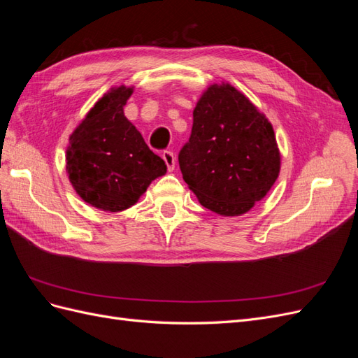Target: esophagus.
<instances>
[{"instance_id":"obj_1","label":"esophagus","mask_w":358,"mask_h":358,"mask_svg":"<svg viewBox=\"0 0 358 358\" xmlns=\"http://www.w3.org/2000/svg\"><path fill=\"white\" fill-rule=\"evenodd\" d=\"M162 159H164V162H166V166H167L169 171H173V170H175L176 159H175V155H173L171 150H164V152H162Z\"/></svg>"}]
</instances>
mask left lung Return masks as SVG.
<instances>
[{
  "label": "left lung",
  "instance_id": "left-lung-1",
  "mask_svg": "<svg viewBox=\"0 0 358 358\" xmlns=\"http://www.w3.org/2000/svg\"><path fill=\"white\" fill-rule=\"evenodd\" d=\"M192 131L180 149L183 180L201 206L241 216L266 197L280 170L272 124L230 83H213L192 112Z\"/></svg>",
  "mask_w": 358,
  "mask_h": 358
}]
</instances>
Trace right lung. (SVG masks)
Listing matches in <instances>:
<instances>
[{
    "label": "right lung",
    "mask_w": 358,
    "mask_h": 358,
    "mask_svg": "<svg viewBox=\"0 0 358 358\" xmlns=\"http://www.w3.org/2000/svg\"><path fill=\"white\" fill-rule=\"evenodd\" d=\"M134 86L107 91L74 128L66 154L67 175L79 197L104 212H121L138 201L167 166L148 148L124 115Z\"/></svg>",
    "instance_id": "add662e5"
}]
</instances>
